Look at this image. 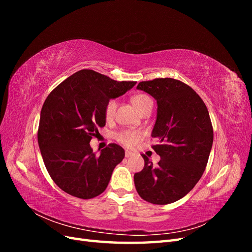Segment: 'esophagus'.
I'll return each mask as SVG.
<instances>
[{"mask_svg":"<svg viewBox=\"0 0 252 252\" xmlns=\"http://www.w3.org/2000/svg\"><path fill=\"white\" fill-rule=\"evenodd\" d=\"M131 156H133V152L129 151V150H126V151H125V157H126V158H129V157H131Z\"/></svg>","mask_w":252,"mask_h":252,"instance_id":"esophagus-1","label":"esophagus"}]
</instances>
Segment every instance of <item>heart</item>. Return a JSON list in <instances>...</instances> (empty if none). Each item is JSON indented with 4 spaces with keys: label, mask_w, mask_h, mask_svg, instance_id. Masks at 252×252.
<instances>
[{
    "label": "heart",
    "mask_w": 252,
    "mask_h": 252,
    "mask_svg": "<svg viewBox=\"0 0 252 252\" xmlns=\"http://www.w3.org/2000/svg\"><path fill=\"white\" fill-rule=\"evenodd\" d=\"M149 101H152V100L146 94H138L132 97V103L139 112ZM116 109H117V101L113 100V98H110V100L105 105V109H104L105 118L108 120L111 119L114 116ZM141 136L142 134L136 130H122L116 134V140L120 144L123 145V146L127 148H132L136 144H138Z\"/></svg>",
    "instance_id": "1"
}]
</instances>
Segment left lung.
Returning <instances> with one entry per match:
<instances>
[{
	"mask_svg": "<svg viewBox=\"0 0 252 252\" xmlns=\"http://www.w3.org/2000/svg\"><path fill=\"white\" fill-rule=\"evenodd\" d=\"M138 89L158 103L152 145L161 159L157 166L142 155L145 165L134 173V185L143 200L166 205L191 190L206 168L213 142L209 113L200 95L187 84L171 78L140 82Z\"/></svg>",
	"mask_w": 252,
	"mask_h": 252,
	"instance_id": "1",
	"label": "left lung"
}]
</instances>
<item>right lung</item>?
I'll use <instances>...</instances> for the list:
<instances>
[{
    "label": "right lung",
    "instance_id": "right-lung-1",
    "mask_svg": "<svg viewBox=\"0 0 252 252\" xmlns=\"http://www.w3.org/2000/svg\"><path fill=\"white\" fill-rule=\"evenodd\" d=\"M135 84L82 69L59 84L45 100L37 142L50 178L66 193L89 200L105 191L125 151L111 143L97 156L89 143L98 134L97 128L105 126L106 103Z\"/></svg>",
    "mask_w": 252,
    "mask_h": 252
}]
</instances>
